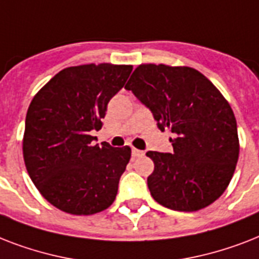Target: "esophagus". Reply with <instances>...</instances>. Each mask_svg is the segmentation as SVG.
<instances>
[{
	"label": "esophagus",
	"mask_w": 259,
	"mask_h": 259,
	"mask_svg": "<svg viewBox=\"0 0 259 259\" xmlns=\"http://www.w3.org/2000/svg\"><path fill=\"white\" fill-rule=\"evenodd\" d=\"M132 156H133V157H140V156H144V152L133 148V149H132Z\"/></svg>",
	"instance_id": "esophagus-1"
}]
</instances>
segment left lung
Segmentation results:
<instances>
[{"mask_svg":"<svg viewBox=\"0 0 259 259\" xmlns=\"http://www.w3.org/2000/svg\"><path fill=\"white\" fill-rule=\"evenodd\" d=\"M126 90L152 111L158 129L175 138L172 153L149 150L150 195L175 211L205 208L222 196L239 157L237 119L221 91L191 67L141 64Z\"/></svg>","mask_w":259,"mask_h":259,"instance_id":"obj_1","label":"left lung"}]
</instances>
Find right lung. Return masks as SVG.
Masks as SVG:
<instances>
[{
  "mask_svg": "<svg viewBox=\"0 0 259 259\" xmlns=\"http://www.w3.org/2000/svg\"><path fill=\"white\" fill-rule=\"evenodd\" d=\"M133 66L110 63L64 68L42 87L26 113L22 154L42 197L72 215H93L115 200L132 156L129 146L94 145L107 103Z\"/></svg>",
  "mask_w": 259,
  "mask_h": 259,
  "instance_id": "1",
  "label": "right lung"
}]
</instances>
